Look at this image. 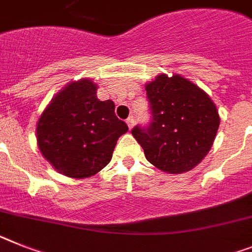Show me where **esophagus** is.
Returning a JSON list of instances; mask_svg holds the SVG:
<instances>
[{"mask_svg": "<svg viewBox=\"0 0 252 252\" xmlns=\"http://www.w3.org/2000/svg\"><path fill=\"white\" fill-rule=\"evenodd\" d=\"M134 122H135V120H134V117H132V116H130V117H128L127 120H126V124H127L128 128L134 127Z\"/></svg>", "mask_w": 252, "mask_h": 252, "instance_id": "obj_1", "label": "esophagus"}]
</instances>
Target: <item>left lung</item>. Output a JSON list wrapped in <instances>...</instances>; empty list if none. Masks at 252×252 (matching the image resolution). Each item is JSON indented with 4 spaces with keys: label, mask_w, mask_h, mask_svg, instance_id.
<instances>
[{
    "label": "left lung",
    "mask_w": 252,
    "mask_h": 252,
    "mask_svg": "<svg viewBox=\"0 0 252 252\" xmlns=\"http://www.w3.org/2000/svg\"><path fill=\"white\" fill-rule=\"evenodd\" d=\"M153 113L149 127L131 134L145 158L165 173L195 168L212 149L220 118L210 96L186 77L160 74L145 84Z\"/></svg>",
    "instance_id": "1"
}]
</instances>
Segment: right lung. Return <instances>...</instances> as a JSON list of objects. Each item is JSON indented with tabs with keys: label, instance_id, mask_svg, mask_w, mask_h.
<instances>
[{
	"label": "right lung",
	"instance_id": "obj_1",
	"mask_svg": "<svg viewBox=\"0 0 252 252\" xmlns=\"http://www.w3.org/2000/svg\"><path fill=\"white\" fill-rule=\"evenodd\" d=\"M88 77L71 81L53 96L36 122V144L56 171L70 178L96 175L111 162L127 125L115 115V103L99 100Z\"/></svg>",
	"mask_w": 252,
	"mask_h": 252
}]
</instances>
